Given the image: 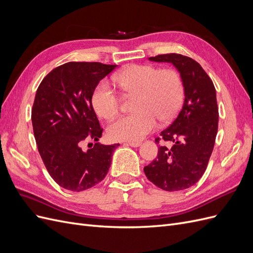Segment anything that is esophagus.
<instances>
[{"label": "esophagus", "instance_id": "1", "mask_svg": "<svg viewBox=\"0 0 253 253\" xmlns=\"http://www.w3.org/2000/svg\"><path fill=\"white\" fill-rule=\"evenodd\" d=\"M127 145H129V147H132V148H138V147H140V142L139 141H127V142H126Z\"/></svg>", "mask_w": 253, "mask_h": 253}]
</instances>
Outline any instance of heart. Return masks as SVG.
<instances>
[{
  "instance_id": "b5f03b06",
  "label": "heart",
  "mask_w": 253,
  "mask_h": 253,
  "mask_svg": "<svg viewBox=\"0 0 253 253\" xmlns=\"http://www.w3.org/2000/svg\"><path fill=\"white\" fill-rule=\"evenodd\" d=\"M119 86L126 94L136 95V113L122 116L108 126V135L116 141H139L157 126V118L167 122L178 114L185 97L180 76L173 70H160L149 64H132L115 75ZM91 104L104 119L114 118L119 112V99L108 81L94 89Z\"/></svg>"
}]
</instances>
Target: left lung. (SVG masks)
Wrapping results in <instances>:
<instances>
[{"instance_id":"left-lung-1","label":"left lung","mask_w":253,"mask_h":253,"mask_svg":"<svg viewBox=\"0 0 253 253\" xmlns=\"http://www.w3.org/2000/svg\"><path fill=\"white\" fill-rule=\"evenodd\" d=\"M149 60L171 63L177 70L185 100L178 116L160 133L165 141L173 142L172 147L160 145L157 158L143 171L160 189L169 192L185 190L200 180L214 148L218 126L215 87L200 63L189 57L167 53Z\"/></svg>"}]
</instances>
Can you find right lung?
I'll use <instances>...</instances> for the list:
<instances>
[{"label":"right lung","mask_w":253,"mask_h":253,"mask_svg":"<svg viewBox=\"0 0 253 253\" xmlns=\"http://www.w3.org/2000/svg\"><path fill=\"white\" fill-rule=\"evenodd\" d=\"M117 65L68 62L52 70L37 89L32 121L38 150L60 187L80 192L108 174L119 143L98 142L102 128L91 104L94 89ZM97 142L87 151L83 141Z\"/></svg>","instance_id":"obj_1"}]
</instances>
